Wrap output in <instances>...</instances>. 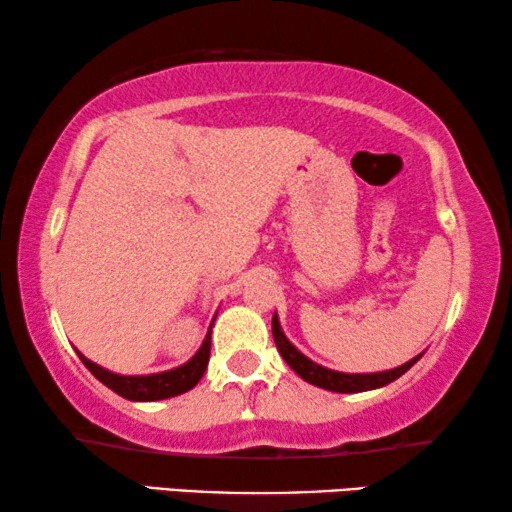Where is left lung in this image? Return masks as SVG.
Returning <instances> with one entry per match:
<instances>
[{
	"instance_id": "obj_1",
	"label": "left lung",
	"mask_w": 512,
	"mask_h": 512,
	"mask_svg": "<svg viewBox=\"0 0 512 512\" xmlns=\"http://www.w3.org/2000/svg\"><path fill=\"white\" fill-rule=\"evenodd\" d=\"M272 338H275V345L279 349V354H282V359L289 363V366L296 370V373L303 377L305 382L314 384V387L328 389V391H338V394H356V391L384 387V384L398 380V377H401L405 370H410L412 366H415V363L419 361V356H422L419 354V356H415V359H410L408 363H403V366H398L394 370H384V373L347 375V373H335V370H328L324 366H317V363H312L307 356L300 354L298 349L293 347L289 340H286L282 328H279L277 314L272 317Z\"/></svg>"
}]
</instances>
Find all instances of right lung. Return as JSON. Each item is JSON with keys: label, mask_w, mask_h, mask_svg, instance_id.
Wrapping results in <instances>:
<instances>
[{"label": "right lung", "mask_w": 512, "mask_h": 512, "mask_svg": "<svg viewBox=\"0 0 512 512\" xmlns=\"http://www.w3.org/2000/svg\"><path fill=\"white\" fill-rule=\"evenodd\" d=\"M209 352H212V328H209L205 342L198 349V354L193 356L186 366L167 370V373L158 375H144V377H125L114 375L109 370L97 366V363L88 361L86 356H81L83 366L93 373L102 384H107L111 391H116L118 396L130 398V401H160V398H172L184 394V391L193 389L200 382V377L205 375Z\"/></svg>", "instance_id": "add662e5"}]
</instances>
